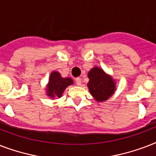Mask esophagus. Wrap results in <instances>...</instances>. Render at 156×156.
Segmentation results:
<instances>
[{"mask_svg": "<svg viewBox=\"0 0 156 156\" xmlns=\"http://www.w3.org/2000/svg\"><path fill=\"white\" fill-rule=\"evenodd\" d=\"M75 81H76V84H77V85H78V86L81 85V82H82V81H81L80 78H77L75 79Z\"/></svg>", "mask_w": 156, "mask_h": 156, "instance_id": "1", "label": "esophagus"}]
</instances>
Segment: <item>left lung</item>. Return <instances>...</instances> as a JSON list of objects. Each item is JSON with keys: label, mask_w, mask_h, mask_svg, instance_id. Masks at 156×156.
I'll return each instance as SVG.
<instances>
[{"label": "left lung", "mask_w": 156, "mask_h": 156, "mask_svg": "<svg viewBox=\"0 0 156 156\" xmlns=\"http://www.w3.org/2000/svg\"><path fill=\"white\" fill-rule=\"evenodd\" d=\"M87 87L90 95L98 102H104L114 94L116 83L101 68L94 67L88 73Z\"/></svg>", "instance_id": "left-lung-1"}]
</instances>
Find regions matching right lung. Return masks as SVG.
I'll return each mask as SVG.
<instances>
[{
  "label": "right lung",
  "instance_id": "right-lung-1",
  "mask_svg": "<svg viewBox=\"0 0 156 156\" xmlns=\"http://www.w3.org/2000/svg\"><path fill=\"white\" fill-rule=\"evenodd\" d=\"M73 81L70 78H62L61 73L53 71L50 74L49 81L47 86V95L51 98L61 97L64 90L69 85H72Z\"/></svg>",
  "mask_w": 156,
  "mask_h": 156
}]
</instances>
